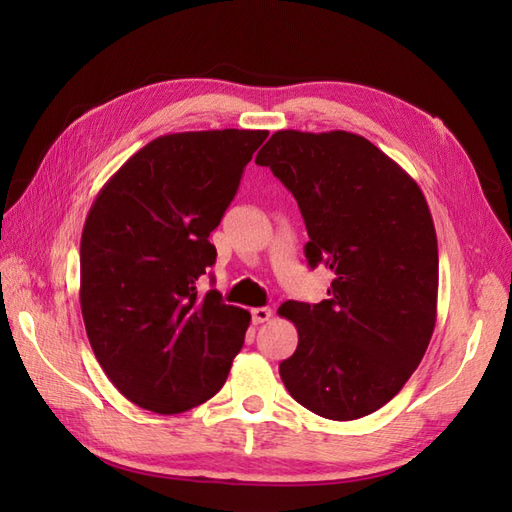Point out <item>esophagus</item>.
<instances>
[{"label":"esophagus","instance_id":"obj_1","mask_svg":"<svg viewBox=\"0 0 512 512\" xmlns=\"http://www.w3.org/2000/svg\"><path fill=\"white\" fill-rule=\"evenodd\" d=\"M250 317H253L255 325L266 323L270 317H273V310H270V308H253V310H250Z\"/></svg>","mask_w":512,"mask_h":512}]
</instances>
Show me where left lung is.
Instances as JSON below:
<instances>
[{"label": "left lung", "mask_w": 512, "mask_h": 512, "mask_svg": "<svg viewBox=\"0 0 512 512\" xmlns=\"http://www.w3.org/2000/svg\"><path fill=\"white\" fill-rule=\"evenodd\" d=\"M257 165L295 195L310 268L332 270L328 299L286 301L297 350L279 374L299 405L328 420L369 416L427 352L438 312V237L409 173L350 132L281 129Z\"/></svg>", "instance_id": "1"}]
</instances>
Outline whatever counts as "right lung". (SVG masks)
<instances>
[{
	"instance_id": "1",
	"label": "right lung",
	"mask_w": 512,
	"mask_h": 512,
	"mask_svg": "<svg viewBox=\"0 0 512 512\" xmlns=\"http://www.w3.org/2000/svg\"><path fill=\"white\" fill-rule=\"evenodd\" d=\"M264 129L167 134L96 195L81 235V312L96 361L134 405L182 413L213 398L250 314L198 279Z\"/></svg>"
}]
</instances>
